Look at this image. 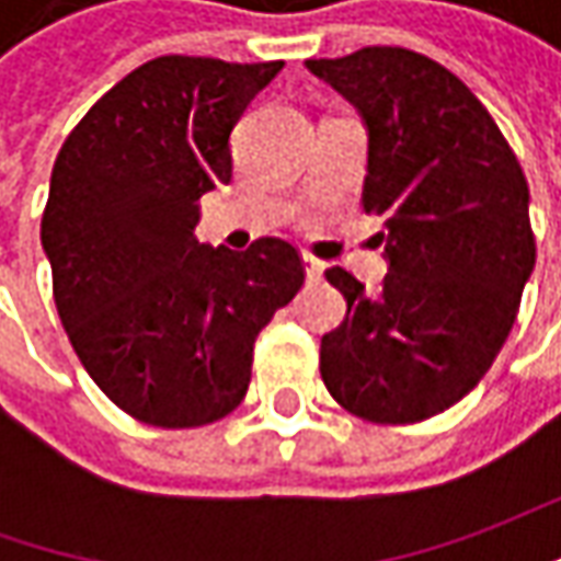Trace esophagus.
<instances>
[{
	"label": "esophagus",
	"mask_w": 561,
	"mask_h": 561,
	"mask_svg": "<svg viewBox=\"0 0 561 561\" xmlns=\"http://www.w3.org/2000/svg\"><path fill=\"white\" fill-rule=\"evenodd\" d=\"M302 262H306V274H309V280H321V274H324V262H321V259H314L312 252H306V255H302Z\"/></svg>",
	"instance_id": "esophagus-1"
}]
</instances>
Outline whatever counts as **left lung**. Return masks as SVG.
Wrapping results in <instances>:
<instances>
[{
    "instance_id": "1",
    "label": "left lung",
    "mask_w": 561,
    "mask_h": 561,
    "mask_svg": "<svg viewBox=\"0 0 561 561\" xmlns=\"http://www.w3.org/2000/svg\"><path fill=\"white\" fill-rule=\"evenodd\" d=\"M368 124L362 208L387 227L377 296L346 268L321 336V380L362 421L415 424L478 387L503 350L537 262L528 181L484 102L427 55L365 46L309 58Z\"/></svg>"
}]
</instances>
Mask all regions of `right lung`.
<instances>
[{
    "instance_id": "obj_1",
    "label": "right lung",
    "mask_w": 561,
    "mask_h": 561,
    "mask_svg": "<svg viewBox=\"0 0 561 561\" xmlns=\"http://www.w3.org/2000/svg\"><path fill=\"white\" fill-rule=\"evenodd\" d=\"M284 61L162 55L118 80L61 142L39 237L65 334L96 387L152 427H203L249 390L252 346L306 280L299 249L193 237L230 181V130Z\"/></svg>"
}]
</instances>
